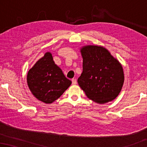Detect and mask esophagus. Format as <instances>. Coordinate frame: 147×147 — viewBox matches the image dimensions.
I'll list each match as a JSON object with an SVG mask.
<instances>
[{"mask_svg": "<svg viewBox=\"0 0 147 147\" xmlns=\"http://www.w3.org/2000/svg\"><path fill=\"white\" fill-rule=\"evenodd\" d=\"M71 82H72V84H73V85H76V84H77V80H76V79H72Z\"/></svg>", "mask_w": 147, "mask_h": 147, "instance_id": "esophagus-1", "label": "esophagus"}]
</instances>
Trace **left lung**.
<instances>
[{
  "label": "left lung",
  "instance_id": "1",
  "mask_svg": "<svg viewBox=\"0 0 147 147\" xmlns=\"http://www.w3.org/2000/svg\"><path fill=\"white\" fill-rule=\"evenodd\" d=\"M83 71L78 79L80 87L89 99L105 104L115 99L124 81L122 66L105 47L85 45L80 49Z\"/></svg>",
  "mask_w": 147,
  "mask_h": 147
}]
</instances>
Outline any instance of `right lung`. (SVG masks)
Here are the masks:
<instances>
[{
	"label": "right lung",
	"mask_w": 147,
	"mask_h": 147,
	"mask_svg": "<svg viewBox=\"0 0 147 147\" xmlns=\"http://www.w3.org/2000/svg\"><path fill=\"white\" fill-rule=\"evenodd\" d=\"M27 82L33 95L45 104L55 101L71 84L55 63L50 52L45 53L29 70Z\"/></svg>",
	"instance_id": "right-lung-1"
}]
</instances>
